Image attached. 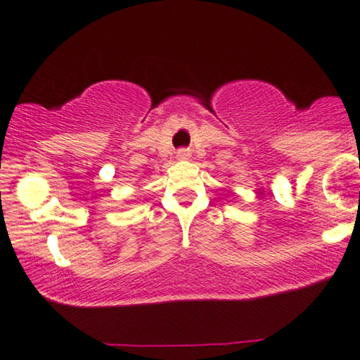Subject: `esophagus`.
I'll use <instances>...</instances> for the list:
<instances>
[{
    "label": "esophagus",
    "instance_id": "esophagus-1",
    "mask_svg": "<svg viewBox=\"0 0 360 360\" xmlns=\"http://www.w3.org/2000/svg\"><path fill=\"white\" fill-rule=\"evenodd\" d=\"M176 157L179 160H188L189 159V152L186 150V148H181V150L176 152Z\"/></svg>",
    "mask_w": 360,
    "mask_h": 360
}]
</instances>
